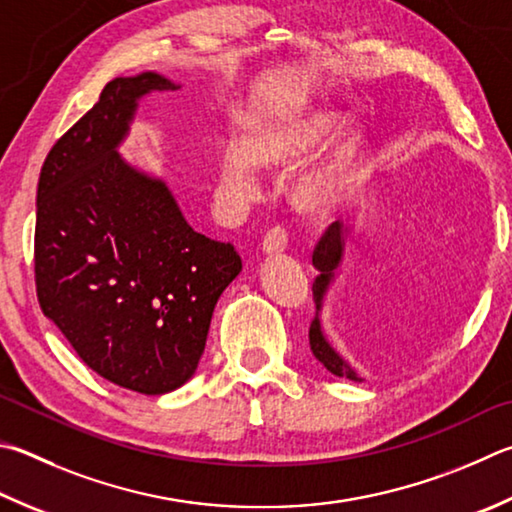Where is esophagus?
<instances>
[{"label":"esophagus","instance_id":"1","mask_svg":"<svg viewBox=\"0 0 512 512\" xmlns=\"http://www.w3.org/2000/svg\"><path fill=\"white\" fill-rule=\"evenodd\" d=\"M286 246H288V230L284 226H273L264 235L262 248L266 250V253H271V255L282 253V250H286Z\"/></svg>","mask_w":512,"mask_h":512}]
</instances>
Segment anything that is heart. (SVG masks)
Here are the masks:
<instances>
[{
	"mask_svg": "<svg viewBox=\"0 0 512 512\" xmlns=\"http://www.w3.org/2000/svg\"><path fill=\"white\" fill-rule=\"evenodd\" d=\"M338 123L340 118L333 111H311V114L295 116L248 136L246 145L230 143L221 156L219 167L221 188L226 197L237 203L253 201L262 190L257 165L271 167V170H288V167L302 163L306 156L315 152V147L327 141ZM356 154L358 138L351 134L338 145L331 161L302 176L295 188L297 203L311 212L331 208L347 188Z\"/></svg>",
	"mask_w": 512,
	"mask_h": 512,
	"instance_id": "obj_1",
	"label": "heart"
}]
</instances>
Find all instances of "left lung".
Listing matches in <instances>:
<instances>
[{
    "mask_svg": "<svg viewBox=\"0 0 512 512\" xmlns=\"http://www.w3.org/2000/svg\"><path fill=\"white\" fill-rule=\"evenodd\" d=\"M340 257H342V226L340 221H336V224H331L327 230H324L318 246L313 250V266L320 271V275L315 277L313 282V300L318 304V309H320L324 291H327V286L333 277V271H336L340 264ZM309 345H311L313 356L318 358L322 365L331 371V374L345 376L349 380H360L356 371H353L347 362L331 349L327 338L322 336L318 313H315V318L311 320V327H309Z\"/></svg>",
    "mask_w": 512,
    "mask_h": 512,
    "instance_id": "8db88e82",
    "label": "left lung"
}]
</instances>
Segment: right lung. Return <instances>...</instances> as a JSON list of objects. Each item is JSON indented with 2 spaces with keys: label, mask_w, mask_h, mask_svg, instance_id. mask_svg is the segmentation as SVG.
<instances>
[{
  "label": "right lung",
  "mask_w": 512,
  "mask_h": 512,
  "mask_svg": "<svg viewBox=\"0 0 512 512\" xmlns=\"http://www.w3.org/2000/svg\"><path fill=\"white\" fill-rule=\"evenodd\" d=\"M174 89L156 73L107 82L37 183L42 313L98 376L150 396L192 378L219 295L241 271L230 241L192 230L165 183L116 152L136 100Z\"/></svg>",
  "instance_id": "1"
}]
</instances>
